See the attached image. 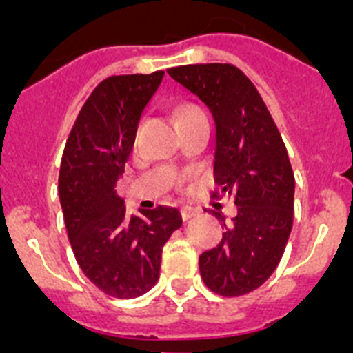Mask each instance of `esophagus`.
<instances>
[{"label":"esophagus","mask_w":353,"mask_h":353,"mask_svg":"<svg viewBox=\"0 0 353 353\" xmlns=\"http://www.w3.org/2000/svg\"><path fill=\"white\" fill-rule=\"evenodd\" d=\"M180 214H182L183 221H189V219H192L196 214H198V210H196L194 207H182L180 208Z\"/></svg>","instance_id":"obj_1"}]
</instances>
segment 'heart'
<instances>
[{
    "instance_id": "1",
    "label": "heart",
    "mask_w": 353,
    "mask_h": 353,
    "mask_svg": "<svg viewBox=\"0 0 353 353\" xmlns=\"http://www.w3.org/2000/svg\"><path fill=\"white\" fill-rule=\"evenodd\" d=\"M198 111H201L198 105L191 104V102H182V104H179L174 108V118H176V120H182V118L191 117V114L198 113Z\"/></svg>"
}]
</instances>
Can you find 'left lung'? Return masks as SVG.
Segmentation results:
<instances>
[{
    "instance_id": "8db88e82",
    "label": "left lung",
    "mask_w": 353,
    "mask_h": 353,
    "mask_svg": "<svg viewBox=\"0 0 353 353\" xmlns=\"http://www.w3.org/2000/svg\"><path fill=\"white\" fill-rule=\"evenodd\" d=\"M168 74L214 114V198L233 196L236 205L219 244L199 256V272L217 295H245L272 276L292 232L295 179L288 152L256 86L235 65H182ZM212 214L224 223L221 212Z\"/></svg>"
}]
</instances>
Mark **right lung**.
Returning <instances> with one entry per match:
<instances>
[{"label": "right lung", "instance_id": "1", "mask_svg": "<svg viewBox=\"0 0 353 353\" xmlns=\"http://www.w3.org/2000/svg\"><path fill=\"white\" fill-rule=\"evenodd\" d=\"M162 77L157 70L97 84L61 157L58 191L74 256L84 276L114 299L139 297L157 283L162 248L182 226V215L171 207L129 215L114 189Z\"/></svg>", "mask_w": 353, "mask_h": 353}]
</instances>
